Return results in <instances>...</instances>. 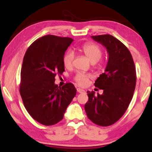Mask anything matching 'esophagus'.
<instances>
[{
    "mask_svg": "<svg viewBox=\"0 0 152 152\" xmlns=\"http://www.w3.org/2000/svg\"><path fill=\"white\" fill-rule=\"evenodd\" d=\"M77 91H78V93H84L85 92V91L84 90H83V89H81V88H77Z\"/></svg>",
    "mask_w": 152,
    "mask_h": 152,
    "instance_id": "obj_1",
    "label": "esophagus"
}]
</instances>
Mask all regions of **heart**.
<instances>
[{
  "instance_id": "b5f03b06",
  "label": "heart",
  "mask_w": 152,
  "mask_h": 152,
  "mask_svg": "<svg viewBox=\"0 0 152 152\" xmlns=\"http://www.w3.org/2000/svg\"><path fill=\"white\" fill-rule=\"evenodd\" d=\"M81 50L86 55L91 62L95 64L102 56V51L97 45L91 43H86L83 44L81 47ZM74 59V53L72 50H68L64 54L63 58V62L65 67L69 68L72 66L73 61ZM91 78V76L88 74H83V73H78L75 76V81L80 86H86L88 83V79Z\"/></svg>"
}]
</instances>
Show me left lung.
I'll return each mask as SVG.
<instances>
[{
    "label": "left lung",
    "instance_id": "1",
    "mask_svg": "<svg viewBox=\"0 0 152 152\" xmlns=\"http://www.w3.org/2000/svg\"><path fill=\"white\" fill-rule=\"evenodd\" d=\"M91 38L106 48L109 60L104 73L94 83L104 92L95 95L87 91L85 111L93 123L108 126L123 116L132 101L137 82L135 65L130 51L117 38L109 34Z\"/></svg>",
    "mask_w": 152,
    "mask_h": 152
}]
</instances>
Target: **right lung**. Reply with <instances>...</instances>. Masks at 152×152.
<instances>
[{"mask_svg": "<svg viewBox=\"0 0 152 152\" xmlns=\"http://www.w3.org/2000/svg\"><path fill=\"white\" fill-rule=\"evenodd\" d=\"M74 40L47 35L35 41L23 61L20 94L26 109L34 119L45 126L61 121L68 106L76 96L71 83L55 84V76L62 74L63 58Z\"/></svg>", "mask_w": 152, "mask_h": 152, "instance_id": "right-lung-1", "label": "right lung"}]
</instances>
